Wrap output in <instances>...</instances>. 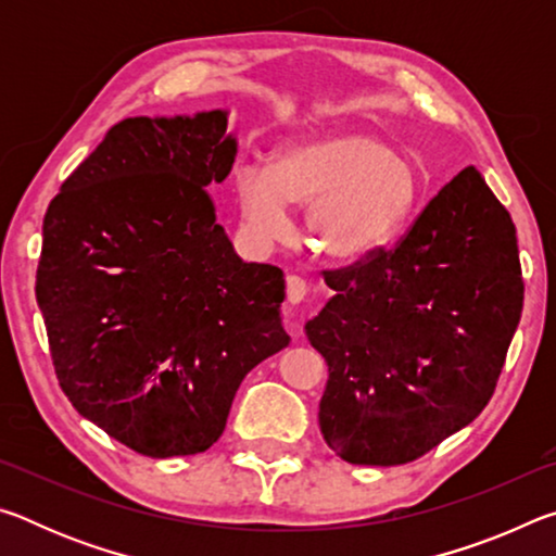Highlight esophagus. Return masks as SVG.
Wrapping results in <instances>:
<instances>
[{
    "instance_id": "34e87169",
    "label": "esophagus",
    "mask_w": 556,
    "mask_h": 556,
    "mask_svg": "<svg viewBox=\"0 0 556 556\" xmlns=\"http://www.w3.org/2000/svg\"><path fill=\"white\" fill-rule=\"evenodd\" d=\"M306 294H308V285L301 277H296V275H289L287 277V299H289V304H301V301L306 299Z\"/></svg>"
}]
</instances>
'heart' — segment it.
I'll use <instances>...</instances> for the list:
<instances>
[{
	"mask_svg": "<svg viewBox=\"0 0 556 556\" xmlns=\"http://www.w3.org/2000/svg\"><path fill=\"white\" fill-rule=\"evenodd\" d=\"M238 208L260 238L287 230V205L306 211V235L333 260H357L388 242L419 201L412 159L370 131H331L279 149L269 172L242 166Z\"/></svg>",
	"mask_w": 556,
	"mask_h": 556,
	"instance_id": "heart-1",
	"label": "heart"
}]
</instances>
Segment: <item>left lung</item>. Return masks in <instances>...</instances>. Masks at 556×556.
Masks as SVG:
<instances>
[{
    "label": "left lung",
    "instance_id": "left-lung-1",
    "mask_svg": "<svg viewBox=\"0 0 556 556\" xmlns=\"http://www.w3.org/2000/svg\"><path fill=\"white\" fill-rule=\"evenodd\" d=\"M336 294L306 324L328 363L318 425L348 464L400 466L491 402L520 324L510 213L468 166L394 248L324 271Z\"/></svg>",
    "mask_w": 556,
    "mask_h": 556
}]
</instances>
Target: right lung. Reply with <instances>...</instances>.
Wrapping results in <instances>:
<instances>
[{
  "mask_svg": "<svg viewBox=\"0 0 556 556\" xmlns=\"http://www.w3.org/2000/svg\"><path fill=\"white\" fill-rule=\"evenodd\" d=\"M228 112L127 117L43 218L36 301L78 414L142 456L220 439L235 392L289 345L285 275L242 262L208 186L230 174Z\"/></svg>",
  "mask_w": 556,
  "mask_h": 556,
  "instance_id": "add662e5",
  "label": "right lung"
}]
</instances>
